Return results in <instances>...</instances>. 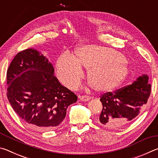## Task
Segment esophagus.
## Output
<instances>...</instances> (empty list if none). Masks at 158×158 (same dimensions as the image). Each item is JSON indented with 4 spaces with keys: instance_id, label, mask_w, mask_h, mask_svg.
Wrapping results in <instances>:
<instances>
[{
    "instance_id": "esophagus-1",
    "label": "esophagus",
    "mask_w": 158,
    "mask_h": 158,
    "mask_svg": "<svg viewBox=\"0 0 158 158\" xmlns=\"http://www.w3.org/2000/svg\"><path fill=\"white\" fill-rule=\"evenodd\" d=\"M79 98L80 100L81 101H89L90 100V99H91V98L90 97V96H87V95H80L79 96Z\"/></svg>"
}]
</instances>
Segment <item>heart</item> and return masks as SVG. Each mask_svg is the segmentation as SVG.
<instances>
[{
  "label": "heart",
  "mask_w": 158,
  "mask_h": 158,
  "mask_svg": "<svg viewBox=\"0 0 158 158\" xmlns=\"http://www.w3.org/2000/svg\"><path fill=\"white\" fill-rule=\"evenodd\" d=\"M58 78L69 89L80 84L84 74L81 66L89 69L88 79L93 89L103 93L113 90L129 74L127 60L121 53L105 47L86 45L79 48L77 58L62 53L56 60Z\"/></svg>",
  "instance_id": "b5f03b06"
}]
</instances>
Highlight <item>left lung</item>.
Wrapping results in <instances>:
<instances>
[{"instance_id":"1","label":"left lung","mask_w":158,"mask_h":158,"mask_svg":"<svg viewBox=\"0 0 158 158\" xmlns=\"http://www.w3.org/2000/svg\"><path fill=\"white\" fill-rule=\"evenodd\" d=\"M151 91L148 77L143 74L132 84L114 93L103 94L100 97L102 110L98 124L107 128H116L129 123L142 111Z\"/></svg>"}]
</instances>
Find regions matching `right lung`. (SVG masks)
I'll return each instance as SVG.
<instances>
[{"label":"right lung","mask_w":158,"mask_h":158,"mask_svg":"<svg viewBox=\"0 0 158 158\" xmlns=\"http://www.w3.org/2000/svg\"><path fill=\"white\" fill-rule=\"evenodd\" d=\"M48 60L33 49L19 52L7 70V97L23 121L42 131L56 129L77 96L61 85Z\"/></svg>","instance_id":"1"}]
</instances>
